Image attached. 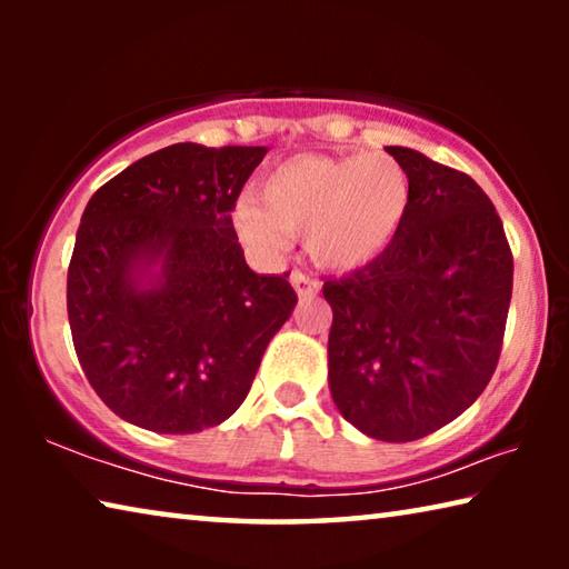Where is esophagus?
I'll return each instance as SVG.
<instances>
[{
    "label": "esophagus",
    "instance_id": "1",
    "mask_svg": "<svg viewBox=\"0 0 569 569\" xmlns=\"http://www.w3.org/2000/svg\"><path fill=\"white\" fill-rule=\"evenodd\" d=\"M291 283H293V288H296V293L301 296V298H313L316 293H319V281H316L313 276H308V273H301V271H293L291 273Z\"/></svg>",
    "mask_w": 569,
    "mask_h": 569
}]
</instances>
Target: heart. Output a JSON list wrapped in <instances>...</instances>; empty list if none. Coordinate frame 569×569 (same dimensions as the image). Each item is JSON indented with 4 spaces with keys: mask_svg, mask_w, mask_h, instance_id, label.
<instances>
[{
    "mask_svg": "<svg viewBox=\"0 0 569 569\" xmlns=\"http://www.w3.org/2000/svg\"><path fill=\"white\" fill-rule=\"evenodd\" d=\"M258 199L240 198L236 230L256 253H283L303 236L308 256L331 271L369 266L391 246L409 210L407 168L387 152L296 156L258 182Z\"/></svg>",
    "mask_w": 569,
    "mask_h": 569,
    "instance_id": "obj_1",
    "label": "heart"
}]
</instances>
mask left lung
I'll return each instance as SVG.
<instances>
[{
    "mask_svg": "<svg viewBox=\"0 0 569 569\" xmlns=\"http://www.w3.org/2000/svg\"><path fill=\"white\" fill-rule=\"evenodd\" d=\"M387 152L409 172V210L377 261L323 283L329 387L366 437L413 441L455 421L492 379L515 261L467 172L409 148Z\"/></svg>",
    "mask_w": 569,
    "mask_h": 569,
    "instance_id": "8db88e82",
    "label": "left lung"
}]
</instances>
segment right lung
Masks as SVG:
<instances>
[{
  "label": "right lung",
  "instance_id": "add662e5",
  "mask_svg": "<svg viewBox=\"0 0 569 569\" xmlns=\"http://www.w3.org/2000/svg\"><path fill=\"white\" fill-rule=\"evenodd\" d=\"M266 152L178 142L84 208L67 271L72 343L90 387L134 427L196 435L226 421L293 311L288 273L250 271L230 220Z\"/></svg>",
  "mask_w": 569,
  "mask_h": 569
}]
</instances>
